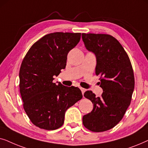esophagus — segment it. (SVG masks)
Segmentation results:
<instances>
[{
  "instance_id": "1",
  "label": "esophagus",
  "mask_w": 148,
  "mask_h": 148,
  "mask_svg": "<svg viewBox=\"0 0 148 148\" xmlns=\"http://www.w3.org/2000/svg\"><path fill=\"white\" fill-rule=\"evenodd\" d=\"M80 90H81V91H82V94L84 95V92H86V89H84V88H80Z\"/></svg>"
}]
</instances>
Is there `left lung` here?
I'll use <instances>...</instances> for the list:
<instances>
[{"label":"left lung","instance_id":"left-lung-1","mask_svg":"<svg viewBox=\"0 0 148 148\" xmlns=\"http://www.w3.org/2000/svg\"><path fill=\"white\" fill-rule=\"evenodd\" d=\"M82 39L96 56V75L100 76L103 90L100 97L92 91L84 93L94 108L83 116V124L93 132H102L116 126L124 116L134 90V73L128 54L113 36L83 33Z\"/></svg>","mask_w":148,"mask_h":148}]
</instances>
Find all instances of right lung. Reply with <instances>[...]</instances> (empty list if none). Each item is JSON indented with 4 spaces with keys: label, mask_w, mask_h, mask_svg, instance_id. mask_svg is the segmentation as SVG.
Listing matches in <instances>:
<instances>
[{
    "label": "right lung",
    "mask_w": 148,
    "mask_h": 148,
    "mask_svg": "<svg viewBox=\"0 0 148 148\" xmlns=\"http://www.w3.org/2000/svg\"><path fill=\"white\" fill-rule=\"evenodd\" d=\"M81 33L54 32L44 36L28 50L19 70L23 106L36 127L55 130L63 125L64 113L82 98L78 88L53 82L66 66L67 54L79 43Z\"/></svg>",
    "instance_id": "1"
}]
</instances>
